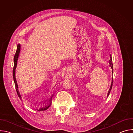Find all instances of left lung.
Instances as JSON below:
<instances>
[{"label":"left lung","instance_id":"obj_1","mask_svg":"<svg viewBox=\"0 0 133 133\" xmlns=\"http://www.w3.org/2000/svg\"><path fill=\"white\" fill-rule=\"evenodd\" d=\"M109 66L112 69V74L113 73V65H112V59H111V56L110 55V59H109ZM112 83H113V78L112 77L111 85H110V87H109V89L108 90V92H107V97L108 96V95H109V93H110V90L111 89V88H112Z\"/></svg>","mask_w":133,"mask_h":133}]
</instances>
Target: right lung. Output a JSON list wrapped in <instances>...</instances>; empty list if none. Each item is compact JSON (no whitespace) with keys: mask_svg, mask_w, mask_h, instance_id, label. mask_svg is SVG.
I'll return each instance as SVG.
<instances>
[{"mask_svg":"<svg viewBox=\"0 0 133 133\" xmlns=\"http://www.w3.org/2000/svg\"><path fill=\"white\" fill-rule=\"evenodd\" d=\"M20 49H21V46L19 44L17 45V48L16 52V54L14 56V66L13 68V71H12V75H13V78L15 83V88L16 90L17 93V95L18 97L22 100L26 102L29 106H30L32 108H34L37 110L42 111V110H47L51 105V101H52V97H50L49 98L46 99V101L41 102H35L34 101L32 102L28 100V98H27L25 95L26 94V91L24 88V87L20 84H18L15 76V72H16V68L17 66V60L19 56V54L20 52Z\"/></svg>","mask_w":133,"mask_h":133,"instance_id":"obj_1","label":"right lung"}]
</instances>
